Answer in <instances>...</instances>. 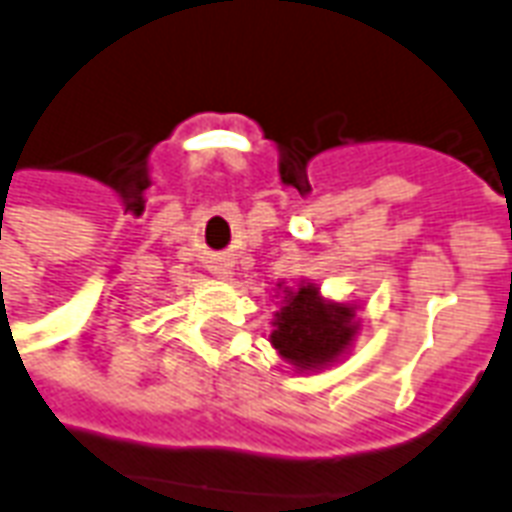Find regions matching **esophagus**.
Masks as SVG:
<instances>
[{"mask_svg":"<svg viewBox=\"0 0 512 512\" xmlns=\"http://www.w3.org/2000/svg\"><path fill=\"white\" fill-rule=\"evenodd\" d=\"M211 271H214V274H219V276L227 274V271H225V268H222V266H211Z\"/></svg>","mask_w":512,"mask_h":512,"instance_id":"esophagus-1","label":"esophagus"}]
</instances>
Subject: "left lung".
I'll list each match as a JSON object with an SVG mask.
<instances>
[{
  "mask_svg": "<svg viewBox=\"0 0 512 512\" xmlns=\"http://www.w3.org/2000/svg\"><path fill=\"white\" fill-rule=\"evenodd\" d=\"M285 293L271 333L279 355L298 369H323L339 361L358 333L355 306L325 301L312 282Z\"/></svg>",
  "mask_w": 512,
  "mask_h": 512,
  "instance_id": "obj_1",
  "label": "left lung"
}]
</instances>
